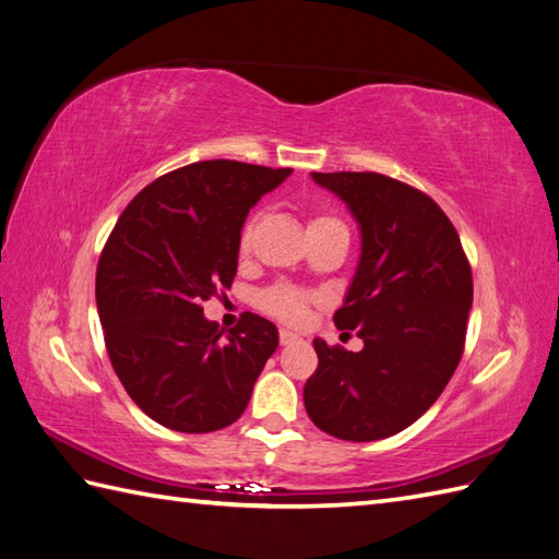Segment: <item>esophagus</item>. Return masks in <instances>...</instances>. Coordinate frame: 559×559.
<instances>
[{"instance_id": "obj_1", "label": "esophagus", "mask_w": 559, "mask_h": 559, "mask_svg": "<svg viewBox=\"0 0 559 559\" xmlns=\"http://www.w3.org/2000/svg\"><path fill=\"white\" fill-rule=\"evenodd\" d=\"M278 338H281V346H290V343H295L300 336L293 334V331H288V329H281L278 331Z\"/></svg>"}]
</instances>
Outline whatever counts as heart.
<instances>
[{
	"instance_id": "b5f03b06",
	"label": "heart",
	"mask_w": 559,
	"mask_h": 559,
	"mask_svg": "<svg viewBox=\"0 0 559 559\" xmlns=\"http://www.w3.org/2000/svg\"><path fill=\"white\" fill-rule=\"evenodd\" d=\"M259 223H261V213H249L247 221L242 223L240 235H237V254L242 259L252 254V247L259 233ZM326 228H346L341 218L331 216V213H314L307 223V230L317 233V230H326ZM319 302V295L314 290H305L298 286H290V283H276L266 290H261L257 295V307L264 314L278 319V322L286 324H302L307 317H310L312 305Z\"/></svg>"
}]
</instances>
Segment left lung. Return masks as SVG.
Returning a JSON list of instances; mask_svg holds the SVG:
<instances>
[{"instance_id": "obj_1", "label": "left lung", "mask_w": 559, "mask_h": 559, "mask_svg": "<svg viewBox=\"0 0 559 559\" xmlns=\"http://www.w3.org/2000/svg\"><path fill=\"white\" fill-rule=\"evenodd\" d=\"M360 223L362 254L334 322L360 353L314 338L305 408L331 437L374 442L406 430L449 384L466 346L473 273L437 201L379 173H312Z\"/></svg>"}]
</instances>
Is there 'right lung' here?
<instances>
[{
	"label": "right lung",
	"mask_w": 559,
	"mask_h": 559,
	"mask_svg": "<svg viewBox=\"0 0 559 559\" xmlns=\"http://www.w3.org/2000/svg\"><path fill=\"white\" fill-rule=\"evenodd\" d=\"M288 175L223 158L185 165L141 189L103 247L105 348L127 394L163 427L201 435L235 423L278 346V329L252 312L223 338L201 305L233 286L247 213Z\"/></svg>",
	"instance_id": "1"
}]
</instances>
